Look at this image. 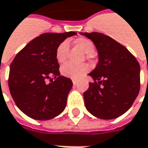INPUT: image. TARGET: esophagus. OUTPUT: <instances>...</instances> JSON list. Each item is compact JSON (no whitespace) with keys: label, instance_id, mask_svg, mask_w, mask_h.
Instances as JSON below:
<instances>
[{"label":"esophagus","instance_id":"34e87169","mask_svg":"<svg viewBox=\"0 0 148 148\" xmlns=\"http://www.w3.org/2000/svg\"><path fill=\"white\" fill-rule=\"evenodd\" d=\"M77 84H78V82H77L76 80H73V84H74V85H76Z\"/></svg>","mask_w":148,"mask_h":148}]
</instances>
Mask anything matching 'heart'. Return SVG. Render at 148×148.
<instances>
[{
  "label": "heart",
  "mask_w": 148,
  "mask_h": 148,
  "mask_svg": "<svg viewBox=\"0 0 148 148\" xmlns=\"http://www.w3.org/2000/svg\"><path fill=\"white\" fill-rule=\"evenodd\" d=\"M74 43L82 49L84 53L87 54V57L89 58L91 55L94 52V45L93 42L88 38H79L74 40ZM69 50L68 42L64 41L59 45L56 51V59L57 62L61 64L64 63L67 59V53ZM88 66L86 64H74L72 63L64 64L60 72L62 75L72 79H79L88 71Z\"/></svg>",
  "instance_id": "1"
}]
</instances>
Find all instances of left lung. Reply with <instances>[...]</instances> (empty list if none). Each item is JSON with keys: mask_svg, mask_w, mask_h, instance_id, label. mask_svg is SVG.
<instances>
[{"mask_svg": "<svg viewBox=\"0 0 148 148\" xmlns=\"http://www.w3.org/2000/svg\"><path fill=\"white\" fill-rule=\"evenodd\" d=\"M79 33L92 40L99 58L88 74L95 83H90L84 92L86 109L100 119H115L130 109L138 95L140 65L128 49L109 36L96 32Z\"/></svg>", "mask_w": 148, "mask_h": 148, "instance_id": "left-lung-1", "label": "left lung"}]
</instances>
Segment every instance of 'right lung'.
<instances>
[{"mask_svg": "<svg viewBox=\"0 0 148 148\" xmlns=\"http://www.w3.org/2000/svg\"><path fill=\"white\" fill-rule=\"evenodd\" d=\"M75 32L41 34L28 42L10 66L9 88L16 106L28 117L48 120L64 111L73 87L71 79L60 75L56 51ZM51 77L55 78L54 81ZM50 79L51 83L45 81Z\"/></svg>", "mask_w": 148, "mask_h": 148, "instance_id": "right-lung-1", "label": "right lung"}]
</instances>
